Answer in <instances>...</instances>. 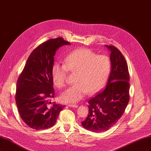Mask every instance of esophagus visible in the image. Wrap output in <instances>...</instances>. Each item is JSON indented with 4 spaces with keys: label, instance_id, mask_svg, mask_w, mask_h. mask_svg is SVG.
Listing matches in <instances>:
<instances>
[{
    "label": "esophagus",
    "instance_id": "34e87169",
    "mask_svg": "<svg viewBox=\"0 0 151 151\" xmlns=\"http://www.w3.org/2000/svg\"><path fill=\"white\" fill-rule=\"evenodd\" d=\"M68 106H70V107H72V108H77V107H78V105H77V104H68Z\"/></svg>",
    "mask_w": 151,
    "mask_h": 151
}]
</instances>
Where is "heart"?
<instances>
[{
  "label": "heart",
  "instance_id": "obj_1",
  "mask_svg": "<svg viewBox=\"0 0 151 151\" xmlns=\"http://www.w3.org/2000/svg\"><path fill=\"white\" fill-rule=\"evenodd\" d=\"M111 68L109 58L93 50L81 48L72 50L64 59V64L55 63L52 68L54 85L62 88L66 84L67 71L76 74L75 84L60 96L63 103H76L86 93L94 94L106 83Z\"/></svg>",
  "mask_w": 151,
  "mask_h": 151
}]
</instances>
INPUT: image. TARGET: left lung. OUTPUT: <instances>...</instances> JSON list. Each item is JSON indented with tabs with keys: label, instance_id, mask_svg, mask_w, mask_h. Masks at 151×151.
Returning a JSON list of instances; mask_svg holds the SVG:
<instances>
[{
	"label": "left lung",
	"instance_id": "obj_1",
	"mask_svg": "<svg viewBox=\"0 0 151 151\" xmlns=\"http://www.w3.org/2000/svg\"><path fill=\"white\" fill-rule=\"evenodd\" d=\"M106 47L111 51L110 75L104 89L89 100L88 115L82 122L84 129L93 132L106 131L115 125L130 99V76L125 58L113 45Z\"/></svg>",
	"mask_w": 151,
	"mask_h": 151
}]
</instances>
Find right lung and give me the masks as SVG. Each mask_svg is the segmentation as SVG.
<instances>
[{"label":"right lung","instance_id":"obj_1","mask_svg":"<svg viewBox=\"0 0 151 151\" xmlns=\"http://www.w3.org/2000/svg\"><path fill=\"white\" fill-rule=\"evenodd\" d=\"M70 44L58 37L40 45L30 54L18 77L16 105L21 119L32 129L43 130L53 127L65 107L54 102L50 105L55 95L52 68L58 48Z\"/></svg>","mask_w":151,"mask_h":151}]
</instances>
